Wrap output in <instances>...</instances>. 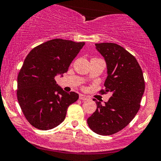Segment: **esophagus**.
Wrapping results in <instances>:
<instances>
[{"mask_svg":"<svg viewBox=\"0 0 161 161\" xmlns=\"http://www.w3.org/2000/svg\"><path fill=\"white\" fill-rule=\"evenodd\" d=\"M79 99L82 100V101H86V100L88 99V97L84 95H79Z\"/></svg>","mask_w":161,"mask_h":161,"instance_id":"esophagus-1","label":"esophagus"}]
</instances>
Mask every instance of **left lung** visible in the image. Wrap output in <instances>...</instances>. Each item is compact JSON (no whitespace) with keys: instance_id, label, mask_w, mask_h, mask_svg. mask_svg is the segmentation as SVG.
Instances as JSON below:
<instances>
[{"instance_id":"obj_1","label":"left lung","mask_w":161,"mask_h":161,"mask_svg":"<svg viewBox=\"0 0 161 161\" xmlns=\"http://www.w3.org/2000/svg\"><path fill=\"white\" fill-rule=\"evenodd\" d=\"M95 46L108 67L105 90L100 92H110L113 95L104 105L93 99L97 109L87 123L95 133L110 136L125 128L138 113L145 92V79L136 57L120 45L100 43Z\"/></svg>"}]
</instances>
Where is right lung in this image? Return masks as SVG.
<instances>
[{
	"label": "right lung",
	"instance_id": "add662e5",
	"mask_svg": "<svg viewBox=\"0 0 161 161\" xmlns=\"http://www.w3.org/2000/svg\"><path fill=\"white\" fill-rule=\"evenodd\" d=\"M85 42L55 38L34 47L25 57L17 77V100L32 126L51 129L62 123L68 107L79 95L64 92L54 77L64 74Z\"/></svg>",
	"mask_w": 161,
	"mask_h": 161
}]
</instances>
